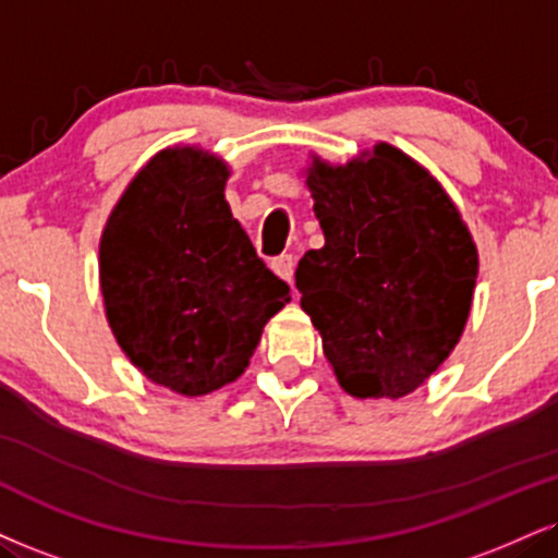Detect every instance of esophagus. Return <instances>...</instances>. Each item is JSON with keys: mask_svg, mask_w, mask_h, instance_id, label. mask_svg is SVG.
Returning <instances> with one entry per match:
<instances>
[{"mask_svg": "<svg viewBox=\"0 0 558 558\" xmlns=\"http://www.w3.org/2000/svg\"><path fill=\"white\" fill-rule=\"evenodd\" d=\"M270 267H272V272L278 275L280 280L291 283V280H293V267H296V262H293L291 254H280V257H275L270 262Z\"/></svg>", "mask_w": 558, "mask_h": 558, "instance_id": "esophagus-1", "label": "esophagus"}]
</instances>
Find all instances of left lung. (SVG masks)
Wrapping results in <instances>:
<instances>
[{
	"instance_id": "left-lung-1",
	"label": "left lung",
	"mask_w": 558,
	"mask_h": 558,
	"mask_svg": "<svg viewBox=\"0 0 558 558\" xmlns=\"http://www.w3.org/2000/svg\"><path fill=\"white\" fill-rule=\"evenodd\" d=\"M325 246L296 267L301 308L353 398H405L471 317L478 246L428 169L389 143L301 171Z\"/></svg>"
}]
</instances>
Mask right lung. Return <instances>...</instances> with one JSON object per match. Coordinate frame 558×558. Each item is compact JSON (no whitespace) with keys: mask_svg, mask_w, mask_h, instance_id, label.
<instances>
[{"mask_svg":"<svg viewBox=\"0 0 558 558\" xmlns=\"http://www.w3.org/2000/svg\"><path fill=\"white\" fill-rule=\"evenodd\" d=\"M228 177L205 147H166L134 173L100 233L113 338L153 385L184 398L236 381L291 301L233 218Z\"/></svg>","mask_w":558,"mask_h":558,"instance_id":"obj_1","label":"right lung"}]
</instances>
